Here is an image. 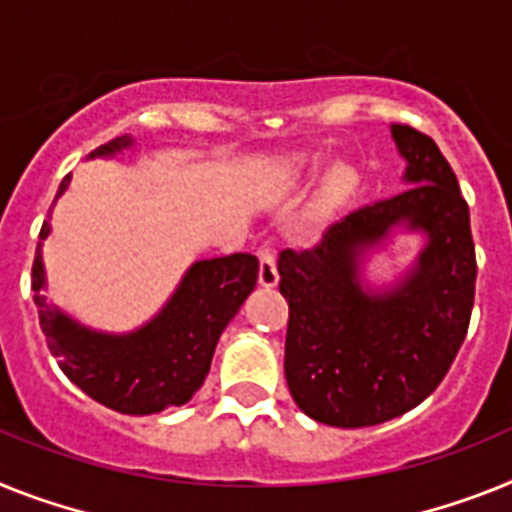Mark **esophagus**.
Returning a JSON list of instances; mask_svg holds the SVG:
<instances>
[{
	"label": "esophagus",
	"mask_w": 512,
	"mask_h": 512,
	"mask_svg": "<svg viewBox=\"0 0 512 512\" xmlns=\"http://www.w3.org/2000/svg\"><path fill=\"white\" fill-rule=\"evenodd\" d=\"M257 257H260V273H257V281L265 289H273L278 283V268H276V249L270 244H263L257 249Z\"/></svg>",
	"instance_id": "34e87169"
}]
</instances>
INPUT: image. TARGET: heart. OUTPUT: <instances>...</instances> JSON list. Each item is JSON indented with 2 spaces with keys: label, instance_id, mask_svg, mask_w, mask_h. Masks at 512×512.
I'll return each mask as SVG.
<instances>
[{
  "label": "heart",
  "instance_id": "obj_1",
  "mask_svg": "<svg viewBox=\"0 0 512 512\" xmlns=\"http://www.w3.org/2000/svg\"><path fill=\"white\" fill-rule=\"evenodd\" d=\"M356 184H359V176H356V171L351 169V166H346V163H341V166H336V169L330 171L328 176V184H325V205H341L343 200H349L351 195H354Z\"/></svg>",
  "mask_w": 512,
  "mask_h": 512
}]
</instances>
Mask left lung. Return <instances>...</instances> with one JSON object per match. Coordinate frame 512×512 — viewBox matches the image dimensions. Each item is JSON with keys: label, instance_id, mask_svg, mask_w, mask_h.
I'll return each mask as SVG.
<instances>
[{"label": "left lung", "instance_id": "left-lung-1", "mask_svg": "<svg viewBox=\"0 0 512 512\" xmlns=\"http://www.w3.org/2000/svg\"><path fill=\"white\" fill-rule=\"evenodd\" d=\"M390 132L409 190L349 213L315 247L278 255L286 382L296 406L330 427L390 422L435 393L474 309L476 252L458 179L432 137L406 124ZM398 222L424 230L428 247L398 290L369 295L358 255Z\"/></svg>", "mask_w": 512, "mask_h": 512}]
</instances>
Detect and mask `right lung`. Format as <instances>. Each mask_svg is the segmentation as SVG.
I'll list each match as a JSON object with an SVG mask.
<instances>
[{
  "mask_svg": "<svg viewBox=\"0 0 512 512\" xmlns=\"http://www.w3.org/2000/svg\"><path fill=\"white\" fill-rule=\"evenodd\" d=\"M127 145L130 137H119L93 150L90 158L111 156ZM67 184L70 176L59 184V195ZM46 236L49 221L41 226V239ZM257 270V257L247 252L200 260L161 315L130 336L93 333L51 309L46 296L38 294L44 289L41 249H36L33 260V291L41 330L64 375L93 401L119 414L145 416L166 406H182L203 385L218 338L255 289Z\"/></svg>",
  "mask_w": 512,
  "mask_h": 512,
  "instance_id": "add662e5",
  "label": "right lung"
}]
</instances>
